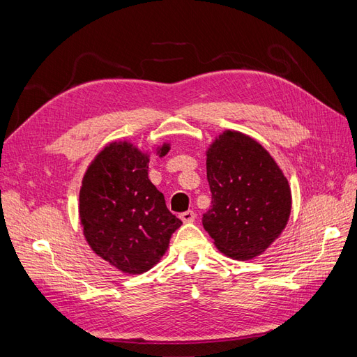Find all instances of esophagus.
<instances>
[{"label": "esophagus", "mask_w": 357, "mask_h": 357, "mask_svg": "<svg viewBox=\"0 0 357 357\" xmlns=\"http://www.w3.org/2000/svg\"><path fill=\"white\" fill-rule=\"evenodd\" d=\"M195 218H197V214H195V211H192V210H188V211L180 214V219H181L183 222H186V223L193 222V220H195Z\"/></svg>", "instance_id": "esophagus-1"}]
</instances>
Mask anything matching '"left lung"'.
I'll return each mask as SVG.
<instances>
[{
	"label": "left lung",
	"mask_w": 357,
	"mask_h": 357,
	"mask_svg": "<svg viewBox=\"0 0 357 357\" xmlns=\"http://www.w3.org/2000/svg\"><path fill=\"white\" fill-rule=\"evenodd\" d=\"M211 207L204 229L234 259L265 252L289 220L291 198L282 169L266 150L241 132H223L207 153Z\"/></svg>",
	"instance_id": "1"
}]
</instances>
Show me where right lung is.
Instances as JSON below:
<instances>
[{
    "mask_svg": "<svg viewBox=\"0 0 357 357\" xmlns=\"http://www.w3.org/2000/svg\"><path fill=\"white\" fill-rule=\"evenodd\" d=\"M169 147L158 153L165 156ZM149 158L129 143H112L95 158L80 189V220L92 250L128 274L159 262L181 220L147 177Z\"/></svg>",
    "mask_w": 357,
    "mask_h": 357,
    "instance_id": "obj_1",
    "label": "right lung"
}]
</instances>
